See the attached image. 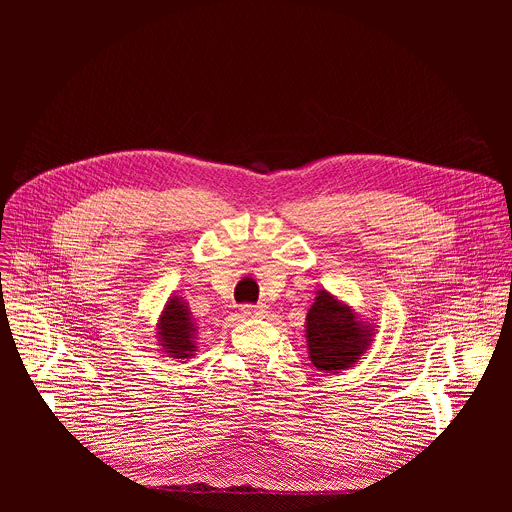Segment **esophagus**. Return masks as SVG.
Masks as SVG:
<instances>
[{"mask_svg": "<svg viewBox=\"0 0 512 512\" xmlns=\"http://www.w3.org/2000/svg\"><path fill=\"white\" fill-rule=\"evenodd\" d=\"M241 314L247 318H265L267 316V306H243Z\"/></svg>", "mask_w": 512, "mask_h": 512, "instance_id": "esophagus-1", "label": "esophagus"}]
</instances>
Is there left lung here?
I'll return each mask as SVG.
<instances>
[{
  "label": "left lung",
  "mask_w": 512,
  "mask_h": 512,
  "mask_svg": "<svg viewBox=\"0 0 512 512\" xmlns=\"http://www.w3.org/2000/svg\"><path fill=\"white\" fill-rule=\"evenodd\" d=\"M375 324L364 322L352 306L318 289L306 316L308 356L318 371L336 375L360 360L373 344Z\"/></svg>",
  "instance_id": "obj_1"
}]
</instances>
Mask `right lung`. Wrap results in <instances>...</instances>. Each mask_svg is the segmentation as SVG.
<instances>
[{
  "label": "right lung",
  "mask_w": 512,
  "mask_h": 512,
  "mask_svg": "<svg viewBox=\"0 0 512 512\" xmlns=\"http://www.w3.org/2000/svg\"><path fill=\"white\" fill-rule=\"evenodd\" d=\"M158 344L164 354L176 360H188L196 354L198 326L192 318L188 302L180 296H170L156 324Z\"/></svg>",
  "instance_id": "obj_1"
}]
</instances>
